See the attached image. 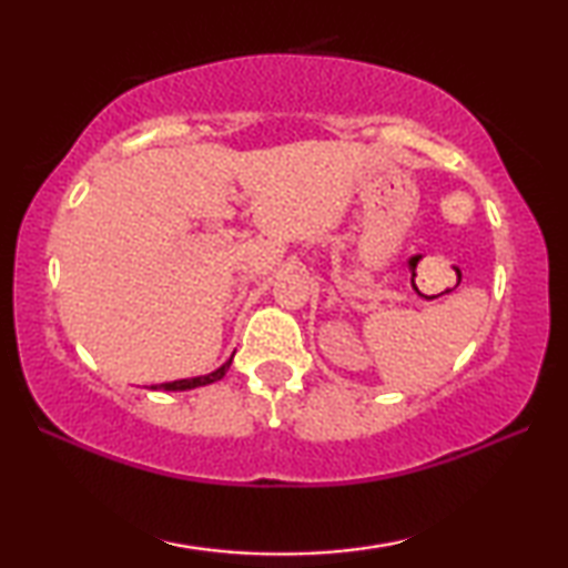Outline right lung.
I'll use <instances>...</instances> for the list:
<instances>
[{"label":"right lung","instance_id":"right-lung-1","mask_svg":"<svg viewBox=\"0 0 568 568\" xmlns=\"http://www.w3.org/2000/svg\"><path fill=\"white\" fill-rule=\"evenodd\" d=\"M233 361V358H230ZM230 361L220 365L217 371L207 373V376H197V378H182V381H170V383H160V386H152V388H162V390H190V388H197V386H207V383H215L220 381L227 373L230 368Z\"/></svg>","mask_w":568,"mask_h":568}]
</instances>
